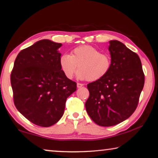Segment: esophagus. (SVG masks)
Listing matches in <instances>:
<instances>
[{"mask_svg": "<svg viewBox=\"0 0 158 158\" xmlns=\"http://www.w3.org/2000/svg\"><path fill=\"white\" fill-rule=\"evenodd\" d=\"M83 85V83H77V88H81Z\"/></svg>", "mask_w": 158, "mask_h": 158, "instance_id": "esophagus-1", "label": "esophagus"}]
</instances>
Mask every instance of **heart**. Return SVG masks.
Masks as SVG:
<instances>
[{"label":"heart","mask_w":158,"mask_h":158,"mask_svg":"<svg viewBox=\"0 0 158 158\" xmlns=\"http://www.w3.org/2000/svg\"><path fill=\"white\" fill-rule=\"evenodd\" d=\"M60 64L67 78H73L78 66L77 77L79 79L95 81L103 78L109 73L112 60L109 55L101 53L92 46L85 45L75 48L70 55H63Z\"/></svg>","instance_id":"heart-1"}]
</instances>
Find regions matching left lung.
<instances>
[{"instance_id": "left-lung-1", "label": "left lung", "mask_w": 158, "mask_h": 158, "mask_svg": "<svg viewBox=\"0 0 158 158\" xmlns=\"http://www.w3.org/2000/svg\"><path fill=\"white\" fill-rule=\"evenodd\" d=\"M110 70L103 78L89 83L86 111L96 123L114 126L134 112L144 84L140 59L118 40L110 41Z\"/></svg>"}]
</instances>
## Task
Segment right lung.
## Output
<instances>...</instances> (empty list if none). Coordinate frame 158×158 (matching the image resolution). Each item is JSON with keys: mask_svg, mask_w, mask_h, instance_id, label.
I'll use <instances>...</instances> for the list:
<instances>
[{"mask_svg": "<svg viewBox=\"0 0 158 158\" xmlns=\"http://www.w3.org/2000/svg\"><path fill=\"white\" fill-rule=\"evenodd\" d=\"M61 43L42 40L18 53L11 74L17 110L33 124L50 127L63 116L77 83L61 69Z\"/></svg>", "mask_w": 158, "mask_h": 158, "instance_id": "1", "label": "right lung"}]
</instances>
